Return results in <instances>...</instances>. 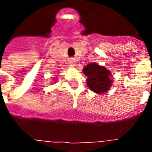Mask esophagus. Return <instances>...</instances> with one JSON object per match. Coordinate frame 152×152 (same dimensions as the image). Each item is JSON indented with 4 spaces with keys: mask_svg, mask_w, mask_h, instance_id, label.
<instances>
[{
    "mask_svg": "<svg viewBox=\"0 0 152 152\" xmlns=\"http://www.w3.org/2000/svg\"><path fill=\"white\" fill-rule=\"evenodd\" d=\"M71 63H72V66H75V62L74 61H71Z\"/></svg>",
    "mask_w": 152,
    "mask_h": 152,
    "instance_id": "34e87169",
    "label": "esophagus"
}]
</instances>
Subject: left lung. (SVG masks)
<instances>
[{"label": "left lung", "instance_id": "8db88e82", "mask_svg": "<svg viewBox=\"0 0 152 152\" xmlns=\"http://www.w3.org/2000/svg\"><path fill=\"white\" fill-rule=\"evenodd\" d=\"M83 73L87 76V86L94 93L103 94L110 89L112 82L111 72L104 66L89 63L83 68Z\"/></svg>", "mask_w": 152, "mask_h": 152}]
</instances>
